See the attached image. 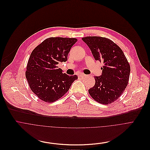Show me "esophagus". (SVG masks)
<instances>
[{"mask_svg":"<svg viewBox=\"0 0 150 150\" xmlns=\"http://www.w3.org/2000/svg\"><path fill=\"white\" fill-rule=\"evenodd\" d=\"M85 76H86V75L84 74H83V73H81V74H79V77H81V78H83Z\"/></svg>","mask_w":150,"mask_h":150,"instance_id":"34e87169","label":"esophagus"}]
</instances>
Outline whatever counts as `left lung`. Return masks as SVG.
Returning a JSON list of instances; mask_svg holds the SVG:
<instances>
[{
  "label": "left lung",
  "mask_w": 150,
  "mask_h": 150,
  "mask_svg": "<svg viewBox=\"0 0 150 150\" xmlns=\"http://www.w3.org/2000/svg\"><path fill=\"white\" fill-rule=\"evenodd\" d=\"M82 40L96 60L104 64L102 75L94 77L95 84L88 93L96 102L110 104L121 96L128 85L129 64L121 48L112 40L100 37H86Z\"/></svg>",
  "instance_id": "left-lung-1"
}]
</instances>
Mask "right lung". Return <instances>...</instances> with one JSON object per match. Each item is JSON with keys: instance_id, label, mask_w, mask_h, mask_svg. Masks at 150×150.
<instances>
[{"instance_id": "1", "label": "right lung", "mask_w": 150, "mask_h": 150, "mask_svg": "<svg viewBox=\"0 0 150 150\" xmlns=\"http://www.w3.org/2000/svg\"><path fill=\"white\" fill-rule=\"evenodd\" d=\"M76 38L50 37L45 40L31 52L25 76L30 88L39 99L54 102L63 96L77 76L63 73L57 64L66 62Z\"/></svg>"}]
</instances>
